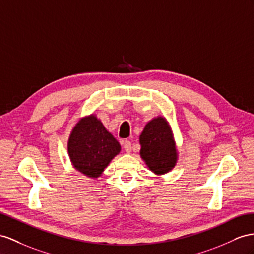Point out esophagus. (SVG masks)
<instances>
[{
	"instance_id": "esophagus-1",
	"label": "esophagus",
	"mask_w": 254,
	"mask_h": 254,
	"mask_svg": "<svg viewBox=\"0 0 254 254\" xmlns=\"http://www.w3.org/2000/svg\"><path fill=\"white\" fill-rule=\"evenodd\" d=\"M121 144H122L123 148H125V150H126L127 153H129V152L132 151V144H131V141H129V140H122Z\"/></svg>"
}]
</instances>
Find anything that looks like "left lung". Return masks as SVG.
I'll return each instance as SVG.
<instances>
[{"label": "left lung", "mask_w": 254, "mask_h": 254, "mask_svg": "<svg viewBox=\"0 0 254 254\" xmlns=\"http://www.w3.org/2000/svg\"><path fill=\"white\" fill-rule=\"evenodd\" d=\"M139 142L141 158L153 173L165 174L175 166L177 160L176 148L171 128L164 118H157L147 123Z\"/></svg>", "instance_id": "left-lung-1"}]
</instances>
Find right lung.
Here are the masks:
<instances>
[{
    "label": "right lung",
    "mask_w": 254,
    "mask_h": 254,
    "mask_svg": "<svg viewBox=\"0 0 254 254\" xmlns=\"http://www.w3.org/2000/svg\"><path fill=\"white\" fill-rule=\"evenodd\" d=\"M120 148L94 116L78 122L68 139V154L75 168L89 177H99Z\"/></svg>",
    "instance_id": "right-lung-1"
}]
</instances>
